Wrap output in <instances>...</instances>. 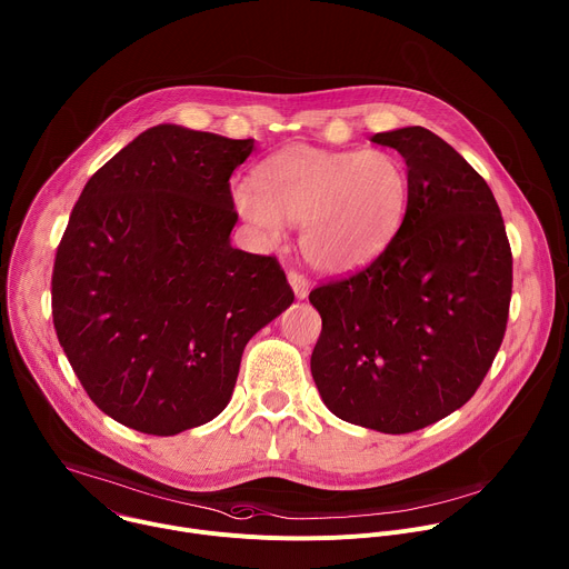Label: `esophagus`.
Masks as SVG:
<instances>
[{
    "label": "esophagus",
    "mask_w": 569,
    "mask_h": 569,
    "mask_svg": "<svg viewBox=\"0 0 569 569\" xmlns=\"http://www.w3.org/2000/svg\"><path fill=\"white\" fill-rule=\"evenodd\" d=\"M288 281H290V286H292V290H295V297H297V299H306V297H308V292H310V283H308V279H306L301 272L290 270V272H288Z\"/></svg>",
    "instance_id": "1"
}]
</instances>
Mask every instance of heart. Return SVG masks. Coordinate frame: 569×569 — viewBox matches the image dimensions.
Here are the masks:
<instances>
[{
  "label": "heart",
  "mask_w": 569,
  "mask_h": 569,
  "mask_svg": "<svg viewBox=\"0 0 569 569\" xmlns=\"http://www.w3.org/2000/svg\"><path fill=\"white\" fill-rule=\"evenodd\" d=\"M257 182L232 187L234 210L263 239L277 241L283 221L301 232L306 261L348 274L380 257L402 228L409 171L387 149H323L288 144L257 167Z\"/></svg>",
  "instance_id": "1"
}]
</instances>
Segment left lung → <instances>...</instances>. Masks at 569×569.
<instances>
[{
    "instance_id": "8db88e82",
    "label": "left lung",
    "mask_w": 569,
    "mask_h": 569,
    "mask_svg": "<svg viewBox=\"0 0 569 569\" xmlns=\"http://www.w3.org/2000/svg\"><path fill=\"white\" fill-rule=\"evenodd\" d=\"M370 140L407 160V217L372 263L310 292V370L337 418L398 436L482 385L507 328L511 248L489 184L449 142L425 127Z\"/></svg>"
}]
</instances>
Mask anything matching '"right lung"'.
<instances>
[{"instance_id": "add662e5", "label": "right lung", "mask_w": 569, "mask_h": 569, "mask_svg": "<svg viewBox=\"0 0 569 569\" xmlns=\"http://www.w3.org/2000/svg\"><path fill=\"white\" fill-rule=\"evenodd\" d=\"M254 140L142 131L84 184L58 246L53 323L93 405L149 436L214 420L250 337L295 301L274 257L230 246Z\"/></svg>"}]
</instances>
